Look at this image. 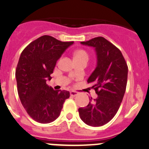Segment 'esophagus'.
I'll return each instance as SVG.
<instances>
[{"instance_id":"1","label":"esophagus","mask_w":149,"mask_h":149,"mask_svg":"<svg viewBox=\"0 0 149 149\" xmlns=\"http://www.w3.org/2000/svg\"><path fill=\"white\" fill-rule=\"evenodd\" d=\"M70 95L72 96V97H76V96H77V95H78V93H77L76 91H71Z\"/></svg>"}]
</instances>
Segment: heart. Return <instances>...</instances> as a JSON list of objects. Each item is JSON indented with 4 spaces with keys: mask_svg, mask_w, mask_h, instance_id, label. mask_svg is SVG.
<instances>
[{
    "mask_svg": "<svg viewBox=\"0 0 149 149\" xmlns=\"http://www.w3.org/2000/svg\"><path fill=\"white\" fill-rule=\"evenodd\" d=\"M74 58H82V57H86L88 58V53L86 51L83 50V49H78V50L74 52Z\"/></svg>",
    "mask_w": 149,
    "mask_h": 149,
    "instance_id": "heart-1",
    "label": "heart"
}]
</instances>
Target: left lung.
Returning a JSON list of instances; mask_svg holds the SVG:
<instances>
[{"label": "left lung", "mask_w": 149, "mask_h": 149, "mask_svg": "<svg viewBox=\"0 0 149 149\" xmlns=\"http://www.w3.org/2000/svg\"><path fill=\"white\" fill-rule=\"evenodd\" d=\"M80 43L94 48L97 66L88 79L98 95L88 104L78 109L82 121L91 127L108 123L119 109L126 91L128 66L121 51L104 37Z\"/></svg>", "instance_id": "obj_1"}]
</instances>
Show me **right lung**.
I'll return each instance as SVG.
<instances>
[{
    "instance_id": "obj_1",
    "label": "right lung",
    "mask_w": 149,
    "mask_h": 149,
    "mask_svg": "<svg viewBox=\"0 0 149 149\" xmlns=\"http://www.w3.org/2000/svg\"><path fill=\"white\" fill-rule=\"evenodd\" d=\"M73 44L45 35L30 43L21 53L15 72L18 94L28 114L37 122L55 121L70 96L67 91H55L46 82L52 78L57 61Z\"/></svg>"
}]
</instances>
